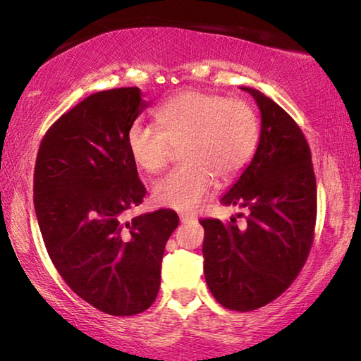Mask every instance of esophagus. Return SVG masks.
<instances>
[{
    "instance_id": "obj_1",
    "label": "esophagus",
    "mask_w": 361,
    "mask_h": 361,
    "mask_svg": "<svg viewBox=\"0 0 361 361\" xmlns=\"http://www.w3.org/2000/svg\"><path fill=\"white\" fill-rule=\"evenodd\" d=\"M195 215H190V214H180V221L182 224H187V221H195Z\"/></svg>"
}]
</instances>
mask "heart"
<instances>
[{
    "mask_svg": "<svg viewBox=\"0 0 361 361\" xmlns=\"http://www.w3.org/2000/svg\"><path fill=\"white\" fill-rule=\"evenodd\" d=\"M157 128L136 121L126 133L128 151L137 167L157 174L180 146L184 164L152 187L156 204L189 212L209 195L214 177L230 182L248 166L259 141V120L253 106L238 98L185 90L162 103Z\"/></svg>",
    "mask_w": 361,
    "mask_h": 361,
    "instance_id": "obj_1",
    "label": "heart"
}]
</instances>
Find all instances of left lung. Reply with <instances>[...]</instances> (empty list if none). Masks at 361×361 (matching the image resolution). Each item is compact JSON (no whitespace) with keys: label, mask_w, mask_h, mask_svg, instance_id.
Masks as SVG:
<instances>
[{"label":"left lung","mask_w":361,"mask_h":361,"mask_svg":"<svg viewBox=\"0 0 361 361\" xmlns=\"http://www.w3.org/2000/svg\"><path fill=\"white\" fill-rule=\"evenodd\" d=\"M243 90L259 106V142L220 202L246 209V224L238 228L236 219H202L200 225L210 293L224 307L250 312L279 298L305 264L317 219V184L298 123L261 92Z\"/></svg>","instance_id":"8db88e82"}]
</instances>
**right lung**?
<instances>
[{
  "label": "right lung",
  "mask_w": 361,
  "mask_h": 361,
  "mask_svg": "<svg viewBox=\"0 0 361 361\" xmlns=\"http://www.w3.org/2000/svg\"><path fill=\"white\" fill-rule=\"evenodd\" d=\"M146 106L137 87L93 93L49 128L34 167V209L54 266L78 298L116 317L154 302L179 225L169 209L123 221L146 195L126 145Z\"/></svg>",
  "instance_id": "right-lung-1"
}]
</instances>
